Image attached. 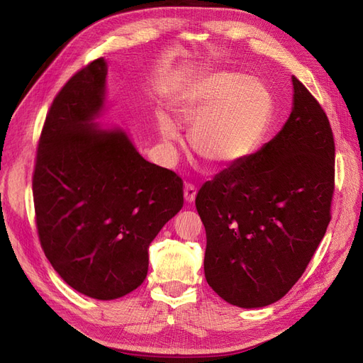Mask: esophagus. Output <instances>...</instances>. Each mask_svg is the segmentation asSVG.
I'll use <instances>...</instances> for the list:
<instances>
[{
    "label": "esophagus",
    "instance_id": "obj_1",
    "mask_svg": "<svg viewBox=\"0 0 363 363\" xmlns=\"http://www.w3.org/2000/svg\"><path fill=\"white\" fill-rule=\"evenodd\" d=\"M183 195H184V201L186 203H194L195 201V196H196V188L194 184H184V189H183Z\"/></svg>",
    "mask_w": 363,
    "mask_h": 363
}]
</instances>
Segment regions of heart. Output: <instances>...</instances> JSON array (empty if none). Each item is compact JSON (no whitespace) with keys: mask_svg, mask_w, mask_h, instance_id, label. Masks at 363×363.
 Masks as SVG:
<instances>
[{"mask_svg":"<svg viewBox=\"0 0 363 363\" xmlns=\"http://www.w3.org/2000/svg\"><path fill=\"white\" fill-rule=\"evenodd\" d=\"M169 108L179 123H191V145L212 167H228L248 157L265 135L271 96L245 75L216 71L186 83L169 95ZM162 140L172 148L180 128L164 113L157 116Z\"/></svg>","mask_w":363,"mask_h":363,"instance_id":"1","label":"heart"}]
</instances>
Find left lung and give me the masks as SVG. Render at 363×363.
<instances>
[{"label": "left lung", "instance_id": "left-lung-1", "mask_svg": "<svg viewBox=\"0 0 363 363\" xmlns=\"http://www.w3.org/2000/svg\"><path fill=\"white\" fill-rule=\"evenodd\" d=\"M292 111L257 152L196 194L206 228L204 276L227 303L257 309L303 276L330 223L335 140L328 119L292 77Z\"/></svg>", "mask_w": 363, "mask_h": 363}]
</instances>
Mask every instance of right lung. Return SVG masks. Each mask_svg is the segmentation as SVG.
<instances>
[{
	"instance_id": "add662e5",
	"label": "right lung",
	"mask_w": 363,
	"mask_h": 363,
	"mask_svg": "<svg viewBox=\"0 0 363 363\" xmlns=\"http://www.w3.org/2000/svg\"><path fill=\"white\" fill-rule=\"evenodd\" d=\"M103 57L54 98L33 174L40 245L72 289L95 300L135 291L148 248L183 207L177 174L139 155L127 131L100 128L106 111Z\"/></svg>"
}]
</instances>
